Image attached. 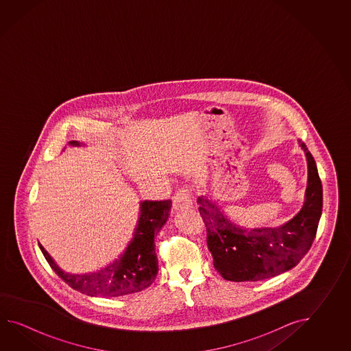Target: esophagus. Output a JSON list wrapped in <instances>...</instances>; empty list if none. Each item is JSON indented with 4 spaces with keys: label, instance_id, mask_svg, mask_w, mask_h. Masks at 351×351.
I'll list each match as a JSON object with an SVG mask.
<instances>
[{
    "label": "esophagus",
    "instance_id": "1",
    "mask_svg": "<svg viewBox=\"0 0 351 351\" xmlns=\"http://www.w3.org/2000/svg\"><path fill=\"white\" fill-rule=\"evenodd\" d=\"M192 206V199H191V193L186 188H180L174 195H173V208L174 209H186Z\"/></svg>",
    "mask_w": 351,
    "mask_h": 351
}]
</instances>
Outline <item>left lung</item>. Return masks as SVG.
Segmentation results:
<instances>
[{
  "mask_svg": "<svg viewBox=\"0 0 351 351\" xmlns=\"http://www.w3.org/2000/svg\"><path fill=\"white\" fill-rule=\"evenodd\" d=\"M298 142L308 167L306 201L298 215L284 226L241 228L207 197H198L207 246L213 256L215 269L224 280L242 282L277 276L295 267L313 245L322 212V186L315 159L305 143Z\"/></svg>",
  "mask_w": 351,
  "mask_h": 351,
  "instance_id": "1",
  "label": "left lung"
}]
</instances>
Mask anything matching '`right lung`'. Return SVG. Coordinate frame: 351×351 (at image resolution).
<instances>
[{
	"label": "right lung",
	"mask_w": 351,
	"mask_h": 351,
	"mask_svg": "<svg viewBox=\"0 0 351 351\" xmlns=\"http://www.w3.org/2000/svg\"><path fill=\"white\" fill-rule=\"evenodd\" d=\"M79 145L77 142H70ZM172 207L171 199L144 201L141 203V217L134 237L119 258L90 275H70L60 269L45 248L38 245L46 261L70 287L89 296L118 298L149 287L158 274V257L154 237L168 219Z\"/></svg>",
	"instance_id": "obj_1"
}]
</instances>
